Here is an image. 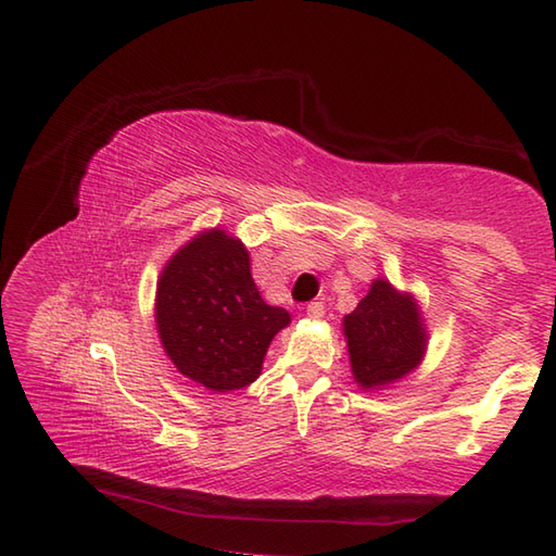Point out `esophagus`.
Masks as SVG:
<instances>
[{
    "instance_id": "34e87169",
    "label": "esophagus",
    "mask_w": 556,
    "mask_h": 556,
    "mask_svg": "<svg viewBox=\"0 0 556 556\" xmlns=\"http://www.w3.org/2000/svg\"><path fill=\"white\" fill-rule=\"evenodd\" d=\"M308 317H315V320H320V317H325V303L323 301L308 303Z\"/></svg>"
}]
</instances>
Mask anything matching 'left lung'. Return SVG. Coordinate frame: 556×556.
<instances>
[{"label": "left lung", "mask_w": 556, "mask_h": 556, "mask_svg": "<svg viewBox=\"0 0 556 556\" xmlns=\"http://www.w3.org/2000/svg\"><path fill=\"white\" fill-rule=\"evenodd\" d=\"M351 370L363 389H377L408 375L422 358L425 329L418 305L377 279L356 311L344 317Z\"/></svg>", "instance_id": "obj_1"}]
</instances>
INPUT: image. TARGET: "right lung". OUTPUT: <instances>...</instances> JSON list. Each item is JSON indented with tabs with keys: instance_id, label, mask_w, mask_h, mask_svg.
I'll use <instances>...</instances> for the list:
<instances>
[{
	"instance_id": "obj_1",
	"label": "right lung",
	"mask_w": 556,
	"mask_h": 556,
	"mask_svg": "<svg viewBox=\"0 0 556 556\" xmlns=\"http://www.w3.org/2000/svg\"><path fill=\"white\" fill-rule=\"evenodd\" d=\"M155 313L167 356L212 392L255 382L269 341L291 320L263 301L243 243L219 229L200 233L169 260Z\"/></svg>"
}]
</instances>
